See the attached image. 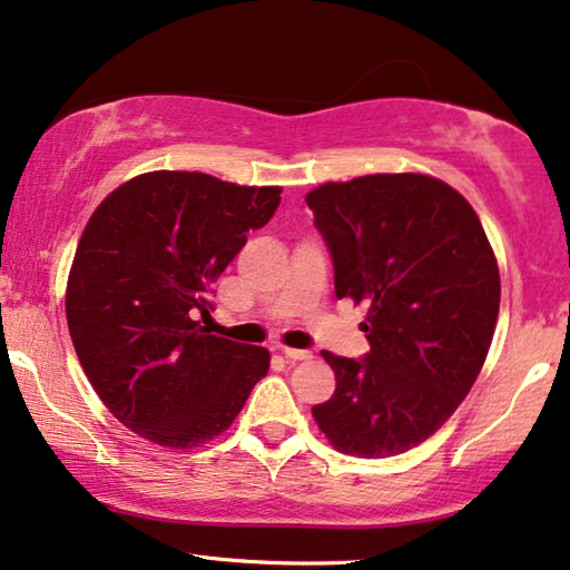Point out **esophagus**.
Returning a JSON list of instances; mask_svg holds the SVG:
<instances>
[{
  "label": "esophagus",
  "instance_id": "esophagus-1",
  "mask_svg": "<svg viewBox=\"0 0 570 570\" xmlns=\"http://www.w3.org/2000/svg\"><path fill=\"white\" fill-rule=\"evenodd\" d=\"M283 355L287 357V361H293V363L308 361V357H311L308 350H295V347H283Z\"/></svg>",
  "mask_w": 570,
  "mask_h": 570
}]
</instances>
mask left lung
<instances>
[{
  "label": "left lung",
  "mask_w": 570,
  "mask_h": 570,
  "mask_svg": "<svg viewBox=\"0 0 570 570\" xmlns=\"http://www.w3.org/2000/svg\"><path fill=\"white\" fill-rule=\"evenodd\" d=\"M306 202L334 293L368 306L371 345L324 350L337 389L311 412L342 454H402L454 415L485 363L501 306L493 248L470 202L423 174L324 184Z\"/></svg>",
  "instance_id": "1"
}]
</instances>
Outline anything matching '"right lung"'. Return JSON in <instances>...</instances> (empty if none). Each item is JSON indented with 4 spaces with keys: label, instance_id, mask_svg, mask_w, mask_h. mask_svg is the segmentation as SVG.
Listing matches in <instances>:
<instances>
[{
    "label": "right lung",
    "instance_id": "1",
    "mask_svg": "<svg viewBox=\"0 0 570 570\" xmlns=\"http://www.w3.org/2000/svg\"><path fill=\"white\" fill-rule=\"evenodd\" d=\"M279 186L153 170L108 194L85 225L67 324L111 415L160 446L220 435L267 376L264 347L207 334L213 285L279 205Z\"/></svg>",
    "mask_w": 570,
    "mask_h": 570
}]
</instances>
